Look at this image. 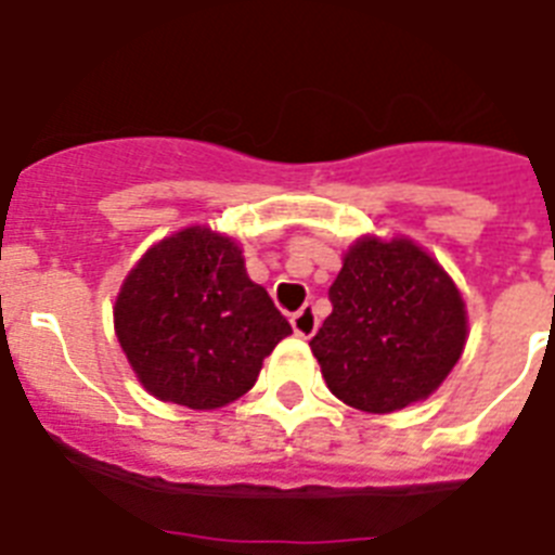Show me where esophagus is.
<instances>
[{
    "mask_svg": "<svg viewBox=\"0 0 555 555\" xmlns=\"http://www.w3.org/2000/svg\"><path fill=\"white\" fill-rule=\"evenodd\" d=\"M291 325H294L296 337L311 339L313 334H317V328H320V320H317V311H313L311 305H305V308H299V311L291 317Z\"/></svg>",
    "mask_w": 555,
    "mask_h": 555,
    "instance_id": "1",
    "label": "esophagus"
}]
</instances>
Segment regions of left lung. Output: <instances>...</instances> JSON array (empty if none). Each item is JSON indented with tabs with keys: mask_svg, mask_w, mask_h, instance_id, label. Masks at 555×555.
<instances>
[{
	"mask_svg": "<svg viewBox=\"0 0 555 555\" xmlns=\"http://www.w3.org/2000/svg\"><path fill=\"white\" fill-rule=\"evenodd\" d=\"M311 351L331 395L391 414L435 395L464 354L466 302L435 256L405 235H363L328 291Z\"/></svg>",
	"mask_w": 555,
	"mask_h": 555,
	"instance_id": "1",
	"label": "left lung"
}]
</instances>
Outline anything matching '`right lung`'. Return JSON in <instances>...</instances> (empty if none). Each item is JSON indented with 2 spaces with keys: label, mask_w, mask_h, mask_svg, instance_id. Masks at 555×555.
I'll list each match as a JSON object with an SVG mask.
<instances>
[{
  "label": "right lung",
  "mask_w": 555,
  "mask_h": 555,
  "mask_svg": "<svg viewBox=\"0 0 555 555\" xmlns=\"http://www.w3.org/2000/svg\"><path fill=\"white\" fill-rule=\"evenodd\" d=\"M115 334L152 397L209 412L247 395L291 334L235 238L184 227L143 253L115 299Z\"/></svg>",
  "instance_id": "right-lung-1"
}]
</instances>
